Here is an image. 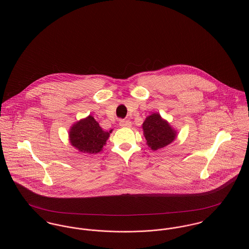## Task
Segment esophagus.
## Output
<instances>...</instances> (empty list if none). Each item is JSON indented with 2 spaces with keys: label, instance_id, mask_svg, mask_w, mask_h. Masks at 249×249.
Returning <instances> with one entry per match:
<instances>
[{
  "label": "esophagus",
  "instance_id": "esophagus-1",
  "mask_svg": "<svg viewBox=\"0 0 249 249\" xmlns=\"http://www.w3.org/2000/svg\"><path fill=\"white\" fill-rule=\"evenodd\" d=\"M131 125H132V124L128 120H121L120 121V126H122V127H130Z\"/></svg>",
  "mask_w": 249,
  "mask_h": 249
}]
</instances>
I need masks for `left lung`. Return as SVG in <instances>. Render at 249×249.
Instances as JSON below:
<instances>
[{
    "label": "left lung",
    "instance_id": "1",
    "mask_svg": "<svg viewBox=\"0 0 249 249\" xmlns=\"http://www.w3.org/2000/svg\"><path fill=\"white\" fill-rule=\"evenodd\" d=\"M142 129L146 143L152 150L167 146L177 136L176 130L166 121H163L157 113L151 114L145 119L142 124Z\"/></svg>",
    "mask_w": 249,
    "mask_h": 249
}]
</instances>
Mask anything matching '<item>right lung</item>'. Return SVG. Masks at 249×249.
I'll use <instances>...</instances> for the list:
<instances>
[{"instance_id": "right-lung-1", "label": "right lung", "mask_w": 249, "mask_h": 249, "mask_svg": "<svg viewBox=\"0 0 249 249\" xmlns=\"http://www.w3.org/2000/svg\"><path fill=\"white\" fill-rule=\"evenodd\" d=\"M111 131H104L96 120L89 116L71 126L70 141L81 152L98 153L106 144Z\"/></svg>"}]
</instances>
